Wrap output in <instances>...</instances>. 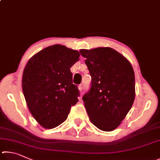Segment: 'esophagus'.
I'll list each match as a JSON object with an SVG mask.
<instances>
[{
    "label": "esophagus",
    "mask_w": 160,
    "mask_h": 160,
    "mask_svg": "<svg viewBox=\"0 0 160 160\" xmlns=\"http://www.w3.org/2000/svg\"><path fill=\"white\" fill-rule=\"evenodd\" d=\"M78 90L80 91V92H81V93H82V89H83V85L82 84H80L79 86H78Z\"/></svg>",
    "instance_id": "obj_1"
}]
</instances>
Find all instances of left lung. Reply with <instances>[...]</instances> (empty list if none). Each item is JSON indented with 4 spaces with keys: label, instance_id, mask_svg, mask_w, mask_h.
Here are the masks:
<instances>
[{
    "label": "left lung",
    "instance_id": "1",
    "mask_svg": "<svg viewBox=\"0 0 160 160\" xmlns=\"http://www.w3.org/2000/svg\"><path fill=\"white\" fill-rule=\"evenodd\" d=\"M91 76L82 99L91 122L99 129L119 127L135 99V75L127 58L109 47L79 50Z\"/></svg>",
    "mask_w": 160,
    "mask_h": 160
}]
</instances>
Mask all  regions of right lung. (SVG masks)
<instances>
[{
  "instance_id": "1",
  "label": "right lung",
  "mask_w": 160,
  "mask_h": 160,
  "mask_svg": "<svg viewBox=\"0 0 160 160\" xmlns=\"http://www.w3.org/2000/svg\"><path fill=\"white\" fill-rule=\"evenodd\" d=\"M79 56L77 50L55 44L36 53L25 66L22 91L31 114L43 128L61 124L78 101L70 68Z\"/></svg>"
}]
</instances>
